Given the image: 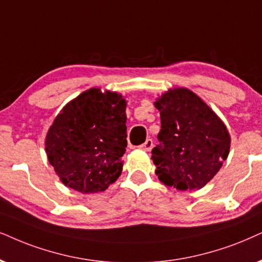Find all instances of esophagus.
I'll return each mask as SVG.
<instances>
[{
    "instance_id": "obj_1",
    "label": "esophagus",
    "mask_w": 262,
    "mask_h": 262,
    "mask_svg": "<svg viewBox=\"0 0 262 262\" xmlns=\"http://www.w3.org/2000/svg\"><path fill=\"white\" fill-rule=\"evenodd\" d=\"M152 147H154V141H152V139H147L144 144L140 145V148L145 151H151Z\"/></svg>"
}]
</instances>
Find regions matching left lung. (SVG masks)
Instances as JSON below:
<instances>
[{
    "label": "left lung",
    "mask_w": 262,
    "mask_h": 262,
    "mask_svg": "<svg viewBox=\"0 0 262 262\" xmlns=\"http://www.w3.org/2000/svg\"><path fill=\"white\" fill-rule=\"evenodd\" d=\"M161 115L158 145L152 148L156 174L177 190H200L220 170L230 152L223 121L186 88L165 93L155 102Z\"/></svg>",
    "instance_id": "left-lung-1"
}]
</instances>
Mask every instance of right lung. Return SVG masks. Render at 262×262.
<instances>
[{
    "mask_svg": "<svg viewBox=\"0 0 262 262\" xmlns=\"http://www.w3.org/2000/svg\"><path fill=\"white\" fill-rule=\"evenodd\" d=\"M125 100L92 88L69 102L46 138L48 161L62 184L82 193L105 191L122 173L127 147Z\"/></svg>",
    "mask_w": 262,
    "mask_h": 262,
    "instance_id": "1",
    "label": "right lung"
}]
</instances>
